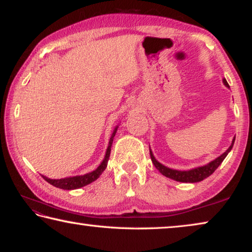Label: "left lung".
Returning <instances> with one entry per match:
<instances>
[{
  "instance_id": "left-lung-1",
  "label": "left lung",
  "mask_w": 252,
  "mask_h": 252,
  "mask_svg": "<svg viewBox=\"0 0 252 252\" xmlns=\"http://www.w3.org/2000/svg\"><path fill=\"white\" fill-rule=\"evenodd\" d=\"M222 82H223L225 87L230 89L227 80L223 79ZM234 139H236V138H233L231 144H230V147L227 149V150H225L222 153V155L219 156L218 158H216L215 160L210 161L209 163L202 165V167H197V168H193V169H190V170H183V171H182V170H176V169L168 168L162 163H160V162L156 159L155 156H153L151 149H150V157H151L152 163L155 164V167L158 170H159V172L163 174L164 177L170 178V179H172V180H176V181H179V182L194 183V182L202 181L203 179H206L209 176H211V174L216 171V169L218 168L221 163H222L224 158L228 156V153L230 151H231V149L233 147V143H234Z\"/></svg>"
}]
</instances>
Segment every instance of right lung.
<instances>
[{
  "instance_id": "obj_1",
  "label": "right lung",
  "mask_w": 252,
  "mask_h": 252,
  "mask_svg": "<svg viewBox=\"0 0 252 252\" xmlns=\"http://www.w3.org/2000/svg\"><path fill=\"white\" fill-rule=\"evenodd\" d=\"M118 127H119V126H117L116 127H114L112 134H111V138L109 140L108 149H106L104 159L102 160V162L99 164V167H97L95 170H93V171L89 172V173L82 174V176L67 177V178H63V179H50V178L45 177V176H42V177H43L44 180L46 182H49L50 185H52V186L57 187V188H60V189H63V190L79 189V188H82V187L87 186V185H90L91 182L95 181L96 179L101 176L102 172L104 171L105 168H106V165H108V161H109L110 152H111V147H112L113 138H114V135H116V133H117Z\"/></svg>"
}]
</instances>
